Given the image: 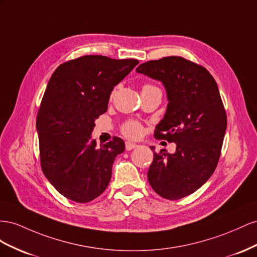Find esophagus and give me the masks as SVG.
<instances>
[{
  "instance_id": "1",
  "label": "esophagus",
  "mask_w": 257,
  "mask_h": 257,
  "mask_svg": "<svg viewBox=\"0 0 257 257\" xmlns=\"http://www.w3.org/2000/svg\"><path fill=\"white\" fill-rule=\"evenodd\" d=\"M138 148V145L135 143H131V142H126V151H131Z\"/></svg>"
}]
</instances>
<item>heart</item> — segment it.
Instances as JSON below:
<instances>
[{
  "label": "heart",
  "instance_id": "b5f03b06",
  "mask_svg": "<svg viewBox=\"0 0 257 257\" xmlns=\"http://www.w3.org/2000/svg\"><path fill=\"white\" fill-rule=\"evenodd\" d=\"M143 87H152V86L144 85ZM113 94H114V91L112 92V97ZM120 130H121V134L124 137H127L128 139H139L143 134V126L141 122H139L137 120H127L126 122L122 123Z\"/></svg>",
  "mask_w": 257,
  "mask_h": 257
}]
</instances>
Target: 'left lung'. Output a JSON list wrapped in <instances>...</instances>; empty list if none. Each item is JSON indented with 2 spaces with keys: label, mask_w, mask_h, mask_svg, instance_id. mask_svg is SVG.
I'll return each instance as SVG.
<instances>
[{
  "label": "left lung",
  "mask_w": 257,
  "mask_h": 257,
  "mask_svg": "<svg viewBox=\"0 0 257 257\" xmlns=\"http://www.w3.org/2000/svg\"><path fill=\"white\" fill-rule=\"evenodd\" d=\"M137 72L166 87L169 103L154 137L174 142L177 151L154 152L148 179L159 196L179 200L200 188L217 166L227 127L221 94L206 68L179 56L142 63Z\"/></svg>",
  "instance_id": "8db88e82"
}]
</instances>
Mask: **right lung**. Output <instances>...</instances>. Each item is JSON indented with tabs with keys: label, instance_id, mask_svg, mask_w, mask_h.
Wrapping results in <instances>:
<instances>
[{
	"label": "right lung",
	"instance_id": "obj_1",
	"mask_svg": "<svg viewBox=\"0 0 257 257\" xmlns=\"http://www.w3.org/2000/svg\"><path fill=\"white\" fill-rule=\"evenodd\" d=\"M138 63L89 55L63 62L51 75L36 117L41 168L68 199L89 202L111 181L124 143L115 137L98 148L90 135L94 120L106 112L114 86Z\"/></svg>",
	"mask_w": 257,
	"mask_h": 257
}]
</instances>
